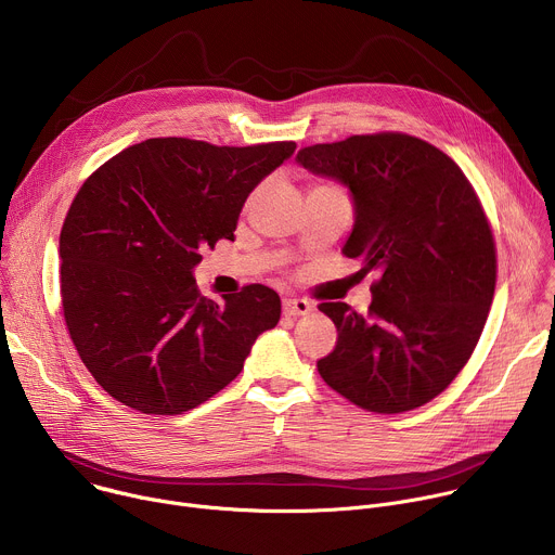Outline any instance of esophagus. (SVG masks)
Here are the masks:
<instances>
[{"instance_id":"esophagus-1","label":"esophagus","mask_w":555,"mask_h":555,"mask_svg":"<svg viewBox=\"0 0 555 555\" xmlns=\"http://www.w3.org/2000/svg\"><path fill=\"white\" fill-rule=\"evenodd\" d=\"M313 311V305L302 298H287L283 300V313L285 315H307Z\"/></svg>"}]
</instances>
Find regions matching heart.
Returning <instances> with one entry per match:
<instances>
[{"mask_svg": "<svg viewBox=\"0 0 555 555\" xmlns=\"http://www.w3.org/2000/svg\"><path fill=\"white\" fill-rule=\"evenodd\" d=\"M311 191H338V189H334V186H330V184H315Z\"/></svg>", "mask_w": 555, "mask_h": 555, "instance_id": "1", "label": "heart"}]
</instances>
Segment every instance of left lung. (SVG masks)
Returning a JSON list of instances; mask_svg holds the SVG:
<instances>
[{"mask_svg": "<svg viewBox=\"0 0 555 555\" xmlns=\"http://www.w3.org/2000/svg\"><path fill=\"white\" fill-rule=\"evenodd\" d=\"M296 163L349 191L343 255L360 276H379L366 315L319 305L338 330L319 373L373 413L424 406L469 360L494 296V236L477 193L443 151L406 133L305 146Z\"/></svg>", "mask_w": 555, "mask_h": 555, "instance_id": "8db88e82", "label": "left lung"}]
</instances>
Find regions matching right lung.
<instances>
[{
  "label": "right lung",
  "instance_id": "1",
  "mask_svg": "<svg viewBox=\"0 0 555 555\" xmlns=\"http://www.w3.org/2000/svg\"><path fill=\"white\" fill-rule=\"evenodd\" d=\"M294 149L151 138L76 193L59 240L65 325L114 400L146 415L191 411L276 327L274 289L248 285L217 302L197 292L193 272L204 248L234 240L248 195Z\"/></svg>",
  "mask_w": 555,
  "mask_h": 555
}]
</instances>
